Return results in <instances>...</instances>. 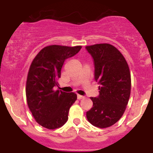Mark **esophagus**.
<instances>
[{"label":"esophagus","instance_id":"esophagus-1","mask_svg":"<svg viewBox=\"0 0 153 153\" xmlns=\"http://www.w3.org/2000/svg\"><path fill=\"white\" fill-rule=\"evenodd\" d=\"M84 96H82V95H79V94H78L77 95V99L78 100H81V99H83L84 98Z\"/></svg>","mask_w":153,"mask_h":153}]
</instances>
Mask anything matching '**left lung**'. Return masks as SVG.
Here are the masks:
<instances>
[{
  "instance_id": "8db88e82",
  "label": "left lung",
  "mask_w": 153,
  "mask_h": 153,
  "mask_svg": "<svg viewBox=\"0 0 153 153\" xmlns=\"http://www.w3.org/2000/svg\"><path fill=\"white\" fill-rule=\"evenodd\" d=\"M94 63V79L99 86V96L91 97L93 107L86 112L92 125L106 128L123 115L131 90L129 66L122 53L109 44L85 47Z\"/></svg>"
}]
</instances>
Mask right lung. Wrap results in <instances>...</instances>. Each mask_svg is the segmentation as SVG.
<instances>
[{"label": "right lung", "instance_id": "add662e5", "mask_svg": "<svg viewBox=\"0 0 153 153\" xmlns=\"http://www.w3.org/2000/svg\"><path fill=\"white\" fill-rule=\"evenodd\" d=\"M81 46L51 45L37 53L30 67L26 84L27 105L35 120L47 129L62 126L68 120L75 93L60 90L57 80L64 61L80 51Z\"/></svg>", "mask_w": 153, "mask_h": 153}]
</instances>
